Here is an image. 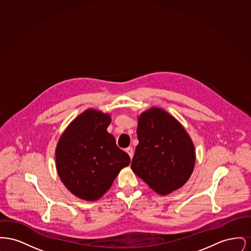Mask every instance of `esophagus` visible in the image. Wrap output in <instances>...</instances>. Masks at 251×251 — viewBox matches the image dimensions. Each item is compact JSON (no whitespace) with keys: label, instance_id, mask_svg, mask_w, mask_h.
<instances>
[{"label":"esophagus","instance_id":"esophagus-1","mask_svg":"<svg viewBox=\"0 0 251 251\" xmlns=\"http://www.w3.org/2000/svg\"><path fill=\"white\" fill-rule=\"evenodd\" d=\"M126 152L129 154V156H130V158L131 159H132V156H133V151H132V148H131V147H129V148H127L126 150Z\"/></svg>","mask_w":251,"mask_h":251}]
</instances>
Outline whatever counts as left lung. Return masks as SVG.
<instances>
[{
    "label": "left lung",
    "mask_w": 251,
    "mask_h": 251,
    "mask_svg": "<svg viewBox=\"0 0 251 251\" xmlns=\"http://www.w3.org/2000/svg\"><path fill=\"white\" fill-rule=\"evenodd\" d=\"M132 171L160 195L180 188L195 167V147L178 120L153 107L138 118Z\"/></svg>",
    "instance_id": "8db88e82"
}]
</instances>
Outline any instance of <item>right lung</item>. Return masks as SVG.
<instances>
[{
  "mask_svg": "<svg viewBox=\"0 0 251 251\" xmlns=\"http://www.w3.org/2000/svg\"><path fill=\"white\" fill-rule=\"evenodd\" d=\"M111 117L87 109L68 126L55 151L56 169L76 197L94 201L104 195L131 159L107 131Z\"/></svg>",
  "mask_w": 251,
  "mask_h": 251,
  "instance_id": "obj_1",
  "label": "right lung"
}]
</instances>
